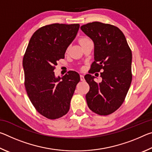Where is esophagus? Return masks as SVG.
<instances>
[{
    "label": "esophagus",
    "mask_w": 152,
    "mask_h": 152,
    "mask_svg": "<svg viewBox=\"0 0 152 152\" xmlns=\"http://www.w3.org/2000/svg\"><path fill=\"white\" fill-rule=\"evenodd\" d=\"M84 80V76H83V75H80V80H81V81H83Z\"/></svg>",
    "instance_id": "1"
}]
</instances>
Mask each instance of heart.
<instances>
[{
	"label": "heart",
	"mask_w": 152,
	"mask_h": 152,
	"mask_svg": "<svg viewBox=\"0 0 152 152\" xmlns=\"http://www.w3.org/2000/svg\"><path fill=\"white\" fill-rule=\"evenodd\" d=\"M88 41H91V39H90L88 37H81L80 39H79V43H80V45H82V44H83V43H86L87 42H88ZM68 50H69V47L67 48L66 51H68Z\"/></svg>",
	"instance_id": "obj_1"
}]
</instances>
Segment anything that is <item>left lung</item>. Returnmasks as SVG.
<instances>
[{
    "label": "left lung",
    "instance_id": "left-lung-1",
    "mask_svg": "<svg viewBox=\"0 0 152 152\" xmlns=\"http://www.w3.org/2000/svg\"><path fill=\"white\" fill-rule=\"evenodd\" d=\"M80 29L94 44L91 73L102 71L99 83L91 74L84 76L90 86L86 95L87 104L98 115H109L121 106L129 89L132 50L123 33L114 25L95 21L82 25Z\"/></svg>",
    "mask_w": 152,
    "mask_h": 152
}]
</instances>
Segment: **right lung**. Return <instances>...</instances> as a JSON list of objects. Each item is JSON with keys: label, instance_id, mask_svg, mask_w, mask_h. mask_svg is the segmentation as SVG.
<instances>
[{"label": "right lung", "instance_id": "add662e5", "mask_svg": "<svg viewBox=\"0 0 152 152\" xmlns=\"http://www.w3.org/2000/svg\"><path fill=\"white\" fill-rule=\"evenodd\" d=\"M79 24L53 23L40 27L33 33L23 59L25 87L33 107L49 119L65 115L77 84L80 80L75 71L56 78L57 61L64 58L74 40Z\"/></svg>", "mask_w": 152, "mask_h": 152}]
</instances>
